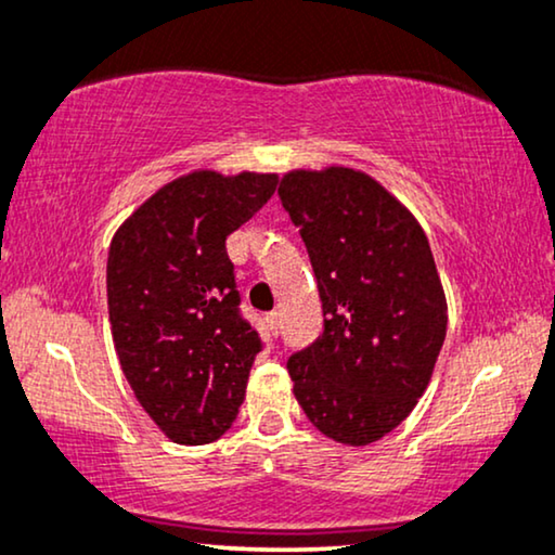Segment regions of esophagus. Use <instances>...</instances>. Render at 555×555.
I'll return each mask as SVG.
<instances>
[{"instance_id":"esophagus-1","label":"esophagus","mask_w":555,"mask_h":555,"mask_svg":"<svg viewBox=\"0 0 555 555\" xmlns=\"http://www.w3.org/2000/svg\"><path fill=\"white\" fill-rule=\"evenodd\" d=\"M266 325H269V330H271L273 335H279V325H282V320H279V312L266 314Z\"/></svg>"}]
</instances>
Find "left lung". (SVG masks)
Instances as JSON below:
<instances>
[{"label":"left lung","instance_id":"left-lung-1","mask_svg":"<svg viewBox=\"0 0 555 555\" xmlns=\"http://www.w3.org/2000/svg\"><path fill=\"white\" fill-rule=\"evenodd\" d=\"M279 196L325 314L320 338L286 361L294 397L335 443H376L415 410L446 340L430 243L415 215L356 168H294Z\"/></svg>","mask_w":555,"mask_h":555}]
</instances>
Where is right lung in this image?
<instances>
[{
	"mask_svg": "<svg viewBox=\"0 0 555 555\" xmlns=\"http://www.w3.org/2000/svg\"><path fill=\"white\" fill-rule=\"evenodd\" d=\"M276 173L196 168L117 228L107 305L117 359L166 438L205 446L233 425L261 338L237 312L225 241L271 194Z\"/></svg>",
	"mask_w": 555,
	"mask_h": 555,
	"instance_id": "obj_1",
	"label": "right lung"
}]
</instances>
